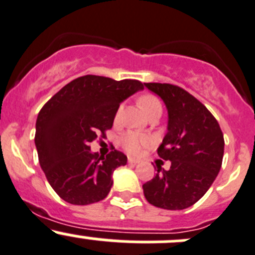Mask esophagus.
I'll return each mask as SVG.
<instances>
[{"label": "esophagus", "instance_id": "1", "mask_svg": "<svg viewBox=\"0 0 255 255\" xmlns=\"http://www.w3.org/2000/svg\"><path fill=\"white\" fill-rule=\"evenodd\" d=\"M128 163H130V164H138L139 163V160H137V159H134V158H128Z\"/></svg>", "mask_w": 255, "mask_h": 255}]
</instances>
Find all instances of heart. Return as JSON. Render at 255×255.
<instances>
[{"instance_id": "heart-1", "label": "heart", "mask_w": 255, "mask_h": 255, "mask_svg": "<svg viewBox=\"0 0 255 255\" xmlns=\"http://www.w3.org/2000/svg\"><path fill=\"white\" fill-rule=\"evenodd\" d=\"M139 105L140 107L146 112V115H150L151 112H154L155 110H161V104L159 101L158 97L153 96V95H145L139 99ZM122 117V106L118 107L117 111L115 115V122L118 123ZM150 139L149 137H146L145 134L139 132H127L122 138H121V145L123 146L127 153L132 154V155H138V154L142 151L144 146L149 145Z\"/></svg>"}]
</instances>
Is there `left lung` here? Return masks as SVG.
<instances>
[{
    "instance_id": "8db88e82",
    "label": "left lung",
    "mask_w": 255,
    "mask_h": 255,
    "mask_svg": "<svg viewBox=\"0 0 255 255\" xmlns=\"http://www.w3.org/2000/svg\"><path fill=\"white\" fill-rule=\"evenodd\" d=\"M168 110V132L158 155L170 160L169 170L158 173L143 185L146 201L164 210H184L207 192L222 165L225 139L217 120L181 87L146 82Z\"/></svg>"
}]
</instances>
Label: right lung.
<instances>
[{
  "label": "right lung",
  "instance_id": "add662e5",
  "mask_svg": "<svg viewBox=\"0 0 255 255\" xmlns=\"http://www.w3.org/2000/svg\"><path fill=\"white\" fill-rule=\"evenodd\" d=\"M144 86L138 80L85 75L69 82L42 107L34 142L40 168L54 191L71 205L104 200L111 190L116 168L127 156L113 149L106 156L90 144L106 137L120 104Z\"/></svg>",
  "mask_w": 255,
  "mask_h": 255
}]
</instances>
